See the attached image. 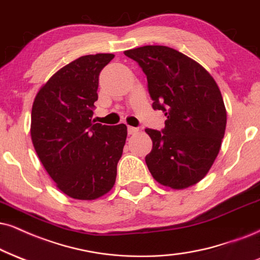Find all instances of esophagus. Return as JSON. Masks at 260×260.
Instances as JSON below:
<instances>
[{
  "label": "esophagus",
  "instance_id": "esophagus-1",
  "mask_svg": "<svg viewBox=\"0 0 260 260\" xmlns=\"http://www.w3.org/2000/svg\"><path fill=\"white\" fill-rule=\"evenodd\" d=\"M137 133H139V129H137V127L127 126V134H129V135H136Z\"/></svg>",
  "mask_w": 260,
  "mask_h": 260
}]
</instances>
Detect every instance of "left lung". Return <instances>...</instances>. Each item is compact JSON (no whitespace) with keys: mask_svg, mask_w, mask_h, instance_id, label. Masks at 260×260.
I'll return each instance as SVG.
<instances>
[{"mask_svg":"<svg viewBox=\"0 0 260 260\" xmlns=\"http://www.w3.org/2000/svg\"><path fill=\"white\" fill-rule=\"evenodd\" d=\"M146 73L153 108L165 113L161 131L146 129L153 147L146 164L153 178L172 189L200 182L218 155L226 110L213 77L200 63L165 46L125 50Z\"/></svg>","mask_w":260,"mask_h":260,"instance_id":"obj_1","label":"left lung"}]
</instances>
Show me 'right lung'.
<instances>
[{
    "instance_id": "right-lung-1",
    "label": "right lung",
    "mask_w": 260,
    "mask_h": 260,
    "mask_svg": "<svg viewBox=\"0 0 260 260\" xmlns=\"http://www.w3.org/2000/svg\"><path fill=\"white\" fill-rule=\"evenodd\" d=\"M113 57H78L41 86L32 105L35 150L56 187L72 199L95 200L115 183L126 125L110 126L91 120L99 75Z\"/></svg>"
}]
</instances>
